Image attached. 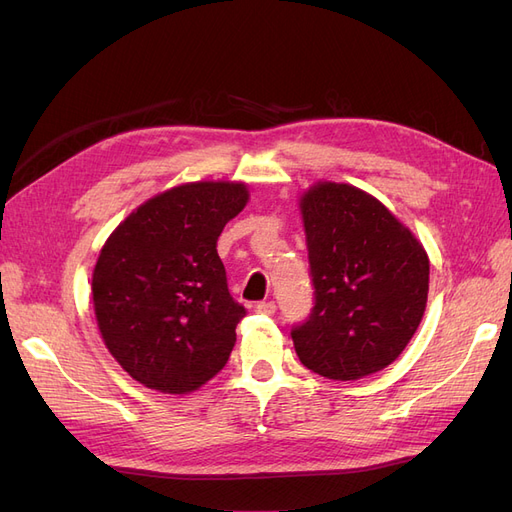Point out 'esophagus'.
Listing matches in <instances>:
<instances>
[{"label": "esophagus", "instance_id": "esophagus-1", "mask_svg": "<svg viewBox=\"0 0 512 512\" xmlns=\"http://www.w3.org/2000/svg\"><path fill=\"white\" fill-rule=\"evenodd\" d=\"M275 309H277L275 301H260V303L256 305V312L262 314V316H273Z\"/></svg>", "mask_w": 512, "mask_h": 512}]
</instances>
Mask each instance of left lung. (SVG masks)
Here are the masks:
<instances>
[{
	"label": "left lung",
	"mask_w": 512,
	"mask_h": 512,
	"mask_svg": "<svg viewBox=\"0 0 512 512\" xmlns=\"http://www.w3.org/2000/svg\"><path fill=\"white\" fill-rule=\"evenodd\" d=\"M314 307L290 335L301 363L331 380L391 365L421 324L429 258L380 200L346 183L301 198Z\"/></svg>",
	"instance_id": "left-lung-1"
}]
</instances>
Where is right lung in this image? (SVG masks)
Returning a JSON list of instances; mask_svg holds the SVG:
<instances>
[{
  "label": "right lung",
  "instance_id": "right-lung-1",
  "mask_svg": "<svg viewBox=\"0 0 512 512\" xmlns=\"http://www.w3.org/2000/svg\"><path fill=\"white\" fill-rule=\"evenodd\" d=\"M247 203L243 183H188L147 200L104 243L91 280L106 348L162 393H190L226 365L245 307L218 237Z\"/></svg>",
  "mask_w": 512,
  "mask_h": 512
}]
</instances>
